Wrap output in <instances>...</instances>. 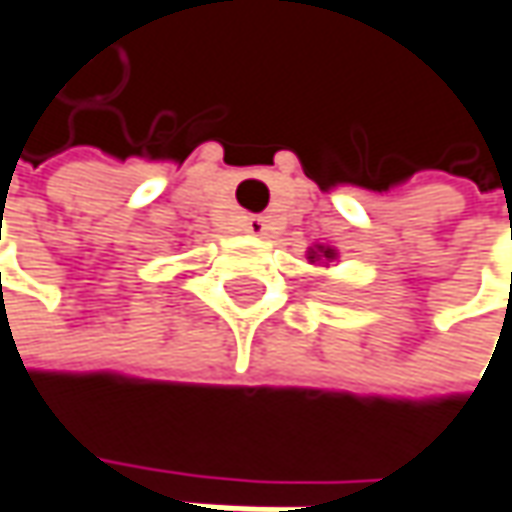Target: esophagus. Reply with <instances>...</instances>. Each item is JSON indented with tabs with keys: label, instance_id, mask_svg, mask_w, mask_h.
I'll list each match as a JSON object with an SVG mask.
<instances>
[{
	"label": "esophagus",
	"instance_id": "34e87169",
	"mask_svg": "<svg viewBox=\"0 0 512 512\" xmlns=\"http://www.w3.org/2000/svg\"><path fill=\"white\" fill-rule=\"evenodd\" d=\"M246 231H249L252 237H263V234L269 231V223H266L263 217H249V220H246Z\"/></svg>",
	"mask_w": 512,
	"mask_h": 512
}]
</instances>
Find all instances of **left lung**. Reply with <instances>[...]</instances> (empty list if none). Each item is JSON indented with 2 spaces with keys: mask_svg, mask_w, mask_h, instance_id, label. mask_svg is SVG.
Segmentation results:
<instances>
[{
  "mask_svg": "<svg viewBox=\"0 0 512 512\" xmlns=\"http://www.w3.org/2000/svg\"><path fill=\"white\" fill-rule=\"evenodd\" d=\"M316 260H336V249H330V246H316V249H310V263H316Z\"/></svg>",
  "mask_w": 512,
  "mask_h": 512,
  "instance_id": "8db88e82",
  "label": "left lung"
}]
</instances>
